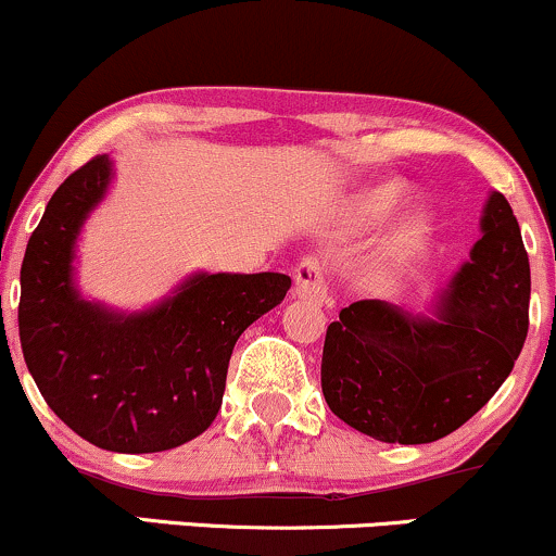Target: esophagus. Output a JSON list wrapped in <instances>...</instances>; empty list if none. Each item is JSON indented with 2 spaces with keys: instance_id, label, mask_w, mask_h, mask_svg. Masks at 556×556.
<instances>
[{
  "instance_id": "esophagus-1",
  "label": "esophagus",
  "mask_w": 556,
  "mask_h": 556,
  "mask_svg": "<svg viewBox=\"0 0 556 556\" xmlns=\"http://www.w3.org/2000/svg\"><path fill=\"white\" fill-rule=\"evenodd\" d=\"M295 298L308 300V303L324 305L329 298L327 277H324V264L316 256L303 258L295 269Z\"/></svg>"
}]
</instances>
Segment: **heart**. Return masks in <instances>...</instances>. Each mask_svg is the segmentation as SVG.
Masks as SVG:
<instances>
[{
  "instance_id": "heart-1",
  "label": "heart",
  "mask_w": 556,
  "mask_h": 556,
  "mask_svg": "<svg viewBox=\"0 0 556 556\" xmlns=\"http://www.w3.org/2000/svg\"><path fill=\"white\" fill-rule=\"evenodd\" d=\"M397 198H400L397 188H381L371 195V206L379 208V212H387V208H392L394 203H397ZM420 240H424V225H420V222H410V225L405 227V232L400 235L397 248H394V251H397L400 256H405V253L416 251Z\"/></svg>"
}]
</instances>
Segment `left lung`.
<instances>
[{
	"label": "left lung",
	"mask_w": 556,
	"mask_h": 556,
	"mask_svg": "<svg viewBox=\"0 0 556 556\" xmlns=\"http://www.w3.org/2000/svg\"><path fill=\"white\" fill-rule=\"evenodd\" d=\"M528 300L531 266L518 219L491 190L481 238L429 314L358 300L329 324L327 405L379 442H437L473 418L513 371L528 334Z\"/></svg>",
	"instance_id": "1"
}]
</instances>
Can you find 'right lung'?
<instances>
[{
  "label": "right lung",
  "instance_id": "right-lung-1",
  "mask_svg": "<svg viewBox=\"0 0 556 556\" xmlns=\"http://www.w3.org/2000/svg\"><path fill=\"white\" fill-rule=\"evenodd\" d=\"M114 177L93 156L56 188L21 269L23 358L47 405L101 450L180 446L222 407L238 337L290 290L287 274L195 271L146 311H114L75 285V248Z\"/></svg>",
  "mask_w": 556,
  "mask_h": 556
}]
</instances>
